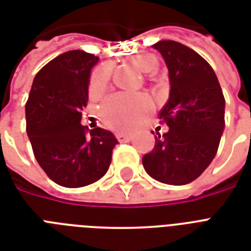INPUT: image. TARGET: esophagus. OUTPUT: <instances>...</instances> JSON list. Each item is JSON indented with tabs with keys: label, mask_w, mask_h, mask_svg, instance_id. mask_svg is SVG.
Masks as SVG:
<instances>
[{
	"label": "esophagus",
	"mask_w": 251,
	"mask_h": 251,
	"mask_svg": "<svg viewBox=\"0 0 251 251\" xmlns=\"http://www.w3.org/2000/svg\"><path fill=\"white\" fill-rule=\"evenodd\" d=\"M116 138H117L120 142H129L131 139L129 134H124V133H117L116 134Z\"/></svg>",
	"instance_id": "obj_1"
}]
</instances>
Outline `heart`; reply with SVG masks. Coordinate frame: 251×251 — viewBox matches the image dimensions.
<instances>
[{
  "mask_svg": "<svg viewBox=\"0 0 251 251\" xmlns=\"http://www.w3.org/2000/svg\"><path fill=\"white\" fill-rule=\"evenodd\" d=\"M131 66L143 74H151L157 69V58L151 53H137L127 58ZM110 80V69L101 65L92 72L88 84L91 96H98L106 90ZM151 112V102L145 96L112 95L100 106V117L116 130H129L145 121Z\"/></svg>",
  "mask_w": 251,
  "mask_h": 251,
  "instance_id": "heart-1",
  "label": "heart"
}]
</instances>
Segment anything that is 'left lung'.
Masks as SVG:
<instances>
[{"mask_svg":"<svg viewBox=\"0 0 251 251\" xmlns=\"http://www.w3.org/2000/svg\"><path fill=\"white\" fill-rule=\"evenodd\" d=\"M152 48L161 53L169 72V99L159 112L169 130L157 134L155 147L142 163L159 182L186 185L218 152L226 99L210 64L195 50L173 40L157 41Z\"/></svg>","mask_w":251,"mask_h":251,"instance_id":"obj_1","label":"left lung"}]
</instances>
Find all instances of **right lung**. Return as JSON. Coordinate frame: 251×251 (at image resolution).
<instances>
[{"mask_svg": "<svg viewBox=\"0 0 251 251\" xmlns=\"http://www.w3.org/2000/svg\"><path fill=\"white\" fill-rule=\"evenodd\" d=\"M98 61L83 50L62 53L37 73L25 102L33 155L61 186L82 187L101 178L118 143L108 130L80 125L91 69Z\"/></svg>", "mask_w": 251, "mask_h": 251, "instance_id": "obj_1", "label": "right lung"}]
</instances>
